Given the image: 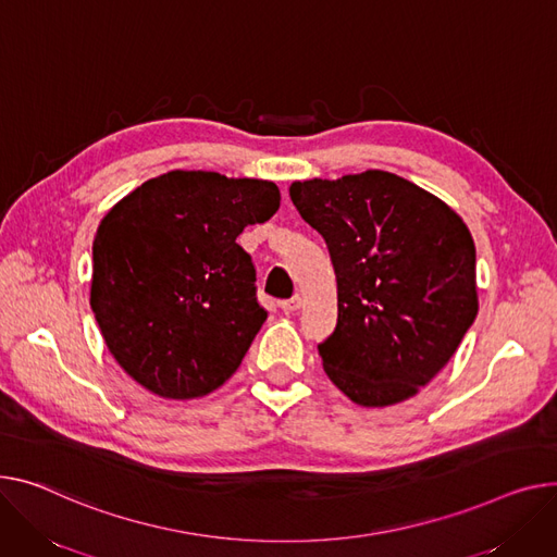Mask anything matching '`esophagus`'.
I'll return each mask as SVG.
<instances>
[{
    "instance_id": "obj_1",
    "label": "esophagus",
    "mask_w": 557,
    "mask_h": 557,
    "mask_svg": "<svg viewBox=\"0 0 557 557\" xmlns=\"http://www.w3.org/2000/svg\"><path fill=\"white\" fill-rule=\"evenodd\" d=\"M302 307V298L300 295H293L290 300H282L280 302V309L284 311V313H293V311H298Z\"/></svg>"
}]
</instances>
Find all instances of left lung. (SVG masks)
<instances>
[{
	"label": "left lung",
	"mask_w": 557,
	"mask_h": 557,
	"mask_svg": "<svg viewBox=\"0 0 557 557\" xmlns=\"http://www.w3.org/2000/svg\"><path fill=\"white\" fill-rule=\"evenodd\" d=\"M293 206L329 248L338 324L318 345L331 383L362 407L419 394L476 318L474 242L438 197L392 172L295 181Z\"/></svg>",
	"instance_id": "obj_1"
}]
</instances>
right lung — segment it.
<instances>
[{
    "label": "right lung",
    "mask_w": 557,
    "mask_h": 557,
    "mask_svg": "<svg viewBox=\"0 0 557 557\" xmlns=\"http://www.w3.org/2000/svg\"><path fill=\"white\" fill-rule=\"evenodd\" d=\"M277 208L273 181L172 170L102 216L89 302L104 345L138 385L188 400L237 372L267 320L237 237Z\"/></svg>",
    "instance_id": "add662e5"
}]
</instances>
